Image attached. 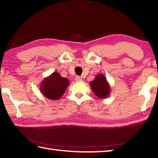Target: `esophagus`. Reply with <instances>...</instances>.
<instances>
[{
    "label": "esophagus",
    "instance_id": "1",
    "mask_svg": "<svg viewBox=\"0 0 158 158\" xmlns=\"http://www.w3.org/2000/svg\"><path fill=\"white\" fill-rule=\"evenodd\" d=\"M81 80H82V79L80 77H79V76H77L75 77V81H81Z\"/></svg>",
    "mask_w": 158,
    "mask_h": 158
}]
</instances>
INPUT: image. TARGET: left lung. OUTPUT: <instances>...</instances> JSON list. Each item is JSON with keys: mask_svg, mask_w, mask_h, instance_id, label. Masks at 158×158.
Wrapping results in <instances>:
<instances>
[{"mask_svg": "<svg viewBox=\"0 0 158 158\" xmlns=\"http://www.w3.org/2000/svg\"><path fill=\"white\" fill-rule=\"evenodd\" d=\"M90 86L95 94L100 98H106L110 91V86L105 76L102 74L96 76L95 80L90 82Z\"/></svg>", "mask_w": 158, "mask_h": 158, "instance_id": "8db88e82", "label": "left lung"}]
</instances>
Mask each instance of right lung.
Returning a JSON list of instances; mask_svg holds the SVG:
<instances>
[{"label":"right lung","mask_w":158,"mask_h":158,"mask_svg":"<svg viewBox=\"0 0 158 158\" xmlns=\"http://www.w3.org/2000/svg\"><path fill=\"white\" fill-rule=\"evenodd\" d=\"M69 83L68 79L63 78L57 73H53L49 77L44 80L40 89L47 98L58 100L65 93Z\"/></svg>","instance_id":"add662e5"}]
</instances>
